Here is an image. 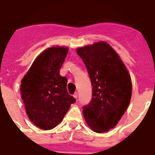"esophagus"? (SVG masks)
<instances>
[{
    "label": "esophagus",
    "instance_id": "1",
    "mask_svg": "<svg viewBox=\"0 0 155 155\" xmlns=\"http://www.w3.org/2000/svg\"><path fill=\"white\" fill-rule=\"evenodd\" d=\"M74 97L75 98V99H77V97H78V93H77V92H75V93L74 94Z\"/></svg>",
    "mask_w": 155,
    "mask_h": 155
}]
</instances>
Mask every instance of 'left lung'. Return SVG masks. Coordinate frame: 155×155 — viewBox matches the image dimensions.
Listing matches in <instances>:
<instances>
[{
    "label": "left lung",
    "instance_id": "1",
    "mask_svg": "<svg viewBox=\"0 0 155 155\" xmlns=\"http://www.w3.org/2000/svg\"><path fill=\"white\" fill-rule=\"evenodd\" d=\"M76 52L93 86L91 103L83 107L84 120L94 132H107L118 124L130 104V73L116 51L104 41L77 48Z\"/></svg>",
    "mask_w": 155,
    "mask_h": 155
}]
</instances>
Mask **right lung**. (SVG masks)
Returning a JSON list of instances; mask_svg holds the SVG:
<instances>
[{
	"label": "right lung",
	"mask_w": 155,
	"mask_h": 155,
	"mask_svg": "<svg viewBox=\"0 0 155 155\" xmlns=\"http://www.w3.org/2000/svg\"><path fill=\"white\" fill-rule=\"evenodd\" d=\"M68 51L64 46L45 50L21 80V94L26 114L41 130L57 126L75 102L66 90L67 79L60 74Z\"/></svg>",
	"instance_id": "obj_1"
}]
</instances>
